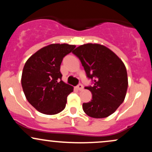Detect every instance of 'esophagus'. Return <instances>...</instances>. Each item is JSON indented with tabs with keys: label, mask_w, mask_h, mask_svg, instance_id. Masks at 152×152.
Returning <instances> with one entry per match:
<instances>
[{
	"label": "esophagus",
	"mask_w": 152,
	"mask_h": 152,
	"mask_svg": "<svg viewBox=\"0 0 152 152\" xmlns=\"http://www.w3.org/2000/svg\"><path fill=\"white\" fill-rule=\"evenodd\" d=\"M76 88H77V89H78V90H79V91H81V90H83V85L81 84V83H79V84H78V86H76Z\"/></svg>",
	"instance_id": "esophagus-1"
}]
</instances>
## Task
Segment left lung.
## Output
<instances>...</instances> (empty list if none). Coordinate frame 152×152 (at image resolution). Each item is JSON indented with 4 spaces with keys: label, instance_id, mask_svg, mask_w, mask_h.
<instances>
[{
    "label": "left lung",
    "instance_id": "8db88e82",
    "mask_svg": "<svg viewBox=\"0 0 152 152\" xmlns=\"http://www.w3.org/2000/svg\"><path fill=\"white\" fill-rule=\"evenodd\" d=\"M81 61L87 77L94 86L85 87L92 99L83 103V110L88 116L105 118L112 114L124 101L128 88L126 66L114 52L98 43L81 45L73 51Z\"/></svg>",
    "mask_w": 152,
    "mask_h": 152
}]
</instances>
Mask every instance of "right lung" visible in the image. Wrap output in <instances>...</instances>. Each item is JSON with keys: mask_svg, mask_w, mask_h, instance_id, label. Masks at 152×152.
Here are the masks:
<instances>
[{"mask_svg": "<svg viewBox=\"0 0 152 152\" xmlns=\"http://www.w3.org/2000/svg\"><path fill=\"white\" fill-rule=\"evenodd\" d=\"M76 46L53 43L36 51L23 69L21 85L26 98L39 112L56 114L65 109L74 87L61 80V64Z\"/></svg>", "mask_w": 152, "mask_h": 152, "instance_id": "1", "label": "right lung"}]
</instances>
